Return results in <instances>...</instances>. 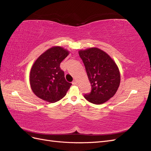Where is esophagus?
Segmentation results:
<instances>
[{
	"instance_id": "34e87169",
	"label": "esophagus",
	"mask_w": 151,
	"mask_h": 151,
	"mask_svg": "<svg viewBox=\"0 0 151 151\" xmlns=\"http://www.w3.org/2000/svg\"><path fill=\"white\" fill-rule=\"evenodd\" d=\"M72 84H74V85H76V84H77V81L76 80H74L72 81Z\"/></svg>"
}]
</instances>
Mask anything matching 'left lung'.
Here are the masks:
<instances>
[{"instance_id": "obj_1", "label": "left lung", "mask_w": 151, "mask_h": 151, "mask_svg": "<svg viewBox=\"0 0 151 151\" xmlns=\"http://www.w3.org/2000/svg\"><path fill=\"white\" fill-rule=\"evenodd\" d=\"M79 54L92 88L84 98L95 104L106 102L116 93L120 83V72L115 62L98 48L80 50Z\"/></svg>"}]
</instances>
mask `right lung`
I'll list each match as a JSON object with an SVG mask.
<instances>
[{
  "instance_id": "1",
  "label": "right lung",
  "mask_w": 151,
  "mask_h": 151,
  "mask_svg": "<svg viewBox=\"0 0 151 151\" xmlns=\"http://www.w3.org/2000/svg\"><path fill=\"white\" fill-rule=\"evenodd\" d=\"M69 54L60 47L47 50L37 58L30 71V85L36 96L49 103L65 96L71 83L65 80L60 63Z\"/></svg>"
}]
</instances>
